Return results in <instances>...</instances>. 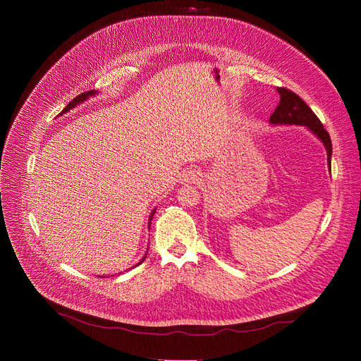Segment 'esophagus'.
Returning <instances> with one entry per match:
<instances>
[{"label": "esophagus", "mask_w": 361, "mask_h": 361, "mask_svg": "<svg viewBox=\"0 0 361 361\" xmlns=\"http://www.w3.org/2000/svg\"><path fill=\"white\" fill-rule=\"evenodd\" d=\"M200 180V173L196 169H187L181 176V181L187 183V184H195Z\"/></svg>", "instance_id": "34e87169"}]
</instances>
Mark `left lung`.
I'll use <instances>...</instances> for the list:
<instances>
[{"instance_id":"1","label":"left lung","mask_w":361,"mask_h":361,"mask_svg":"<svg viewBox=\"0 0 361 361\" xmlns=\"http://www.w3.org/2000/svg\"><path fill=\"white\" fill-rule=\"evenodd\" d=\"M276 92L279 93V104L275 108L269 121L272 124H297L309 127V130H312L314 135L324 142L328 152V162L331 166L332 142L329 137V133L324 128V124L320 123V120L316 117V114L297 93L286 87H276Z\"/></svg>"}]
</instances>
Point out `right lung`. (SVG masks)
<instances>
[{
  "instance_id": "add662e5",
  "label": "right lung",
  "mask_w": 361,
  "mask_h": 361,
  "mask_svg": "<svg viewBox=\"0 0 361 361\" xmlns=\"http://www.w3.org/2000/svg\"><path fill=\"white\" fill-rule=\"evenodd\" d=\"M97 93H98V92H94V90H87V92H85V93L78 94V97H75V98H74V99H73V101H71V102H70V104H68V105L61 111V114H64V112L70 111V109H71V108H74L75 105H79L80 102L86 101L89 97H93V94H97ZM61 114H60V116H61ZM155 211H157V209H154V212H152V214H150V216H149V226H150V221H152V216H154ZM145 257H146V256H145ZM145 257L140 260V263L145 260ZM140 263H139V264H140ZM102 278H104V276H102Z\"/></svg>"
}]
</instances>
